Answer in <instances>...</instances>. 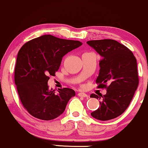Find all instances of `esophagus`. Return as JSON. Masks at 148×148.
I'll return each mask as SVG.
<instances>
[{
	"mask_svg": "<svg viewBox=\"0 0 148 148\" xmlns=\"http://www.w3.org/2000/svg\"><path fill=\"white\" fill-rule=\"evenodd\" d=\"M77 95H78V96H80V97H87L88 96L87 94H86L85 93H82V92L78 93Z\"/></svg>",
	"mask_w": 148,
	"mask_h": 148,
	"instance_id": "34e87169",
	"label": "esophagus"
}]
</instances>
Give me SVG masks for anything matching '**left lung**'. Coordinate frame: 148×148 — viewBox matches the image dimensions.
I'll list each match as a JSON object with an SVG mask.
<instances>
[{
  "label": "left lung",
  "mask_w": 148,
  "mask_h": 148,
  "mask_svg": "<svg viewBox=\"0 0 148 148\" xmlns=\"http://www.w3.org/2000/svg\"><path fill=\"white\" fill-rule=\"evenodd\" d=\"M87 43L100 54L98 88L107 89L99 99L100 107L91 113L94 118L107 121L121 115L130 104L138 85L137 62L129 48L111 39L89 40Z\"/></svg>",
  "instance_id": "1"
}]
</instances>
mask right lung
Instances as JSON below:
<instances>
[{
  "instance_id": "right-lung-1",
  "label": "right lung",
  "mask_w": 148,
  "mask_h": 148,
  "mask_svg": "<svg viewBox=\"0 0 148 148\" xmlns=\"http://www.w3.org/2000/svg\"><path fill=\"white\" fill-rule=\"evenodd\" d=\"M77 40L61 39L44 35L31 40L21 47L16 57L14 82L24 108L36 118L52 120L65 110L73 89H49V75L54 76L63 56L81 46Z\"/></svg>"
}]
</instances>
